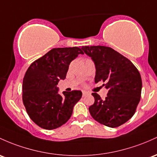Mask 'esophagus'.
<instances>
[{"label": "esophagus", "mask_w": 157, "mask_h": 157, "mask_svg": "<svg viewBox=\"0 0 157 157\" xmlns=\"http://www.w3.org/2000/svg\"><path fill=\"white\" fill-rule=\"evenodd\" d=\"M88 94H89V92H87L86 91H82V97H84V96L87 95Z\"/></svg>", "instance_id": "34e87169"}]
</instances>
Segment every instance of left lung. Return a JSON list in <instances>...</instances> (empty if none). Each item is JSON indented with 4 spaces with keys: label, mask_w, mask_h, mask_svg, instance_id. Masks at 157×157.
<instances>
[{
    "label": "left lung",
    "mask_w": 157,
    "mask_h": 157,
    "mask_svg": "<svg viewBox=\"0 0 157 157\" xmlns=\"http://www.w3.org/2000/svg\"><path fill=\"white\" fill-rule=\"evenodd\" d=\"M82 50L95 65V83L104 82L103 86L108 89L104 100L96 92L92 93L94 103L89 106V113L105 126L119 127L132 118L140 101V74L131 61L113 48L85 46Z\"/></svg>",
    "instance_id": "8db88e82"
}]
</instances>
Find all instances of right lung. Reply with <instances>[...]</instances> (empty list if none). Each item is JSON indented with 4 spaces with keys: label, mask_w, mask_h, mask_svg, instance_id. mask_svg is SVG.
I'll list each match as a JSON object with an SVG mask.
<instances>
[{
    "label": "right lung",
    "mask_w": 157,
    "mask_h": 157,
    "mask_svg": "<svg viewBox=\"0 0 157 157\" xmlns=\"http://www.w3.org/2000/svg\"><path fill=\"white\" fill-rule=\"evenodd\" d=\"M79 54L80 48H53L34 61L23 80V103L31 120L46 130H53L68 121L82 92H58L60 80H65L71 62Z\"/></svg>",
    "instance_id": "right-lung-1"
}]
</instances>
